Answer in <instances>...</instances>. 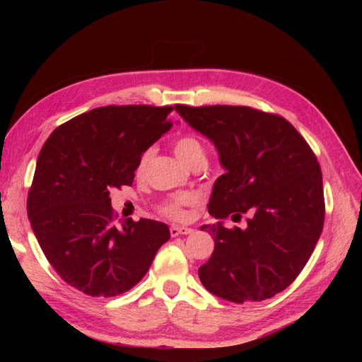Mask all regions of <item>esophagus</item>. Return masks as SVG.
Here are the masks:
<instances>
[{"label":"esophagus","instance_id":"esophagus-1","mask_svg":"<svg viewBox=\"0 0 362 362\" xmlns=\"http://www.w3.org/2000/svg\"><path fill=\"white\" fill-rule=\"evenodd\" d=\"M169 232H171V236L191 235V233H193V228H189V227H183V226H173L171 228H169Z\"/></svg>","mask_w":362,"mask_h":362}]
</instances>
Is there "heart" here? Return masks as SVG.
Listing matches in <instances>:
<instances>
[{
    "mask_svg": "<svg viewBox=\"0 0 362 362\" xmlns=\"http://www.w3.org/2000/svg\"><path fill=\"white\" fill-rule=\"evenodd\" d=\"M174 151L175 156L179 158L183 165H187L188 168L194 163V161L199 160H205V148L204 144L199 141V138H196L194 135H183L180 136L179 140L174 143ZM152 156V151H146L141 153L140 160H138L136 165V174H141L146 166H148V161ZM196 202V196L191 193H183V194H177L169 197L168 201H165L163 204H160L158 210L160 213H163L165 216H169L173 219H180L183 218V209L187 205H191Z\"/></svg>",
    "mask_w": 362,
    "mask_h": 362,
    "instance_id": "obj_1",
    "label": "heart"
}]
</instances>
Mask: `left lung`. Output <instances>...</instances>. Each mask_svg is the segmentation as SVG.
I'll use <instances>...</instances> for the list:
<instances>
[{
    "label": "left lung",
    "instance_id": "obj_1",
    "mask_svg": "<svg viewBox=\"0 0 362 362\" xmlns=\"http://www.w3.org/2000/svg\"><path fill=\"white\" fill-rule=\"evenodd\" d=\"M188 124L214 144L226 174L214 182L209 213L241 219L202 226L214 250L199 267L206 291L228 302H259L297 279L324 228L322 171L289 121L244 105H175Z\"/></svg>",
    "mask_w": 362,
    "mask_h": 362
}]
</instances>
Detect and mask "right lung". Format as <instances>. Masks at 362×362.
<instances>
[{
  "label": "right lung",
  "mask_w": 362,
  "mask_h": 362,
  "mask_svg": "<svg viewBox=\"0 0 362 362\" xmlns=\"http://www.w3.org/2000/svg\"><path fill=\"white\" fill-rule=\"evenodd\" d=\"M173 107L107 105L64 122L38 153L28 216L62 280L115 297L149 271L171 233L152 219L113 222L110 189L132 185L138 160L173 127Z\"/></svg>",
  "instance_id": "1"
}]
</instances>
